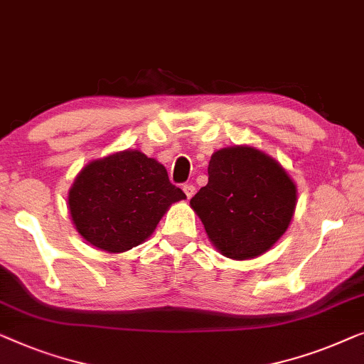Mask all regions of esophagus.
Wrapping results in <instances>:
<instances>
[{
  "mask_svg": "<svg viewBox=\"0 0 364 364\" xmlns=\"http://www.w3.org/2000/svg\"><path fill=\"white\" fill-rule=\"evenodd\" d=\"M183 191H184V194H186L188 199H191L194 196V193H196V188H194L193 184H184Z\"/></svg>",
  "mask_w": 364,
  "mask_h": 364,
  "instance_id": "34e87169",
  "label": "esophagus"
}]
</instances>
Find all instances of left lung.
<instances>
[{
	"label": "left lung",
	"instance_id": "8db88e82",
	"mask_svg": "<svg viewBox=\"0 0 364 364\" xmlns=\"http://www.w3.org/2000/svg\"><path fill=\"white\" fill-rule=\"evenodd\" d=\"M208 175L189 206L218 252L234 260L267 252L296 206V184L285 168L262 150L234 145L213 153Z\"/></svg>",
	"mask_w": 364,
	"mask_h": 364
}]
</instances>
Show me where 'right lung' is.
Here are the masks:
<instances>
[{
	"label": "right lung",
	"instance_id": "1",
	"mask_svg": "<svg viewBox=\"0 0 364 364\" xmlns=\"http://www.w3.org/2000/svg\"><path fill=\"white\" fill-rule=\"evenodd\" d=\"M186 199L166 168L140 150L115 151L82 168L69 189L74 228L87 242L110 254L150 237L173 203Z\"/></svg>",
	"mask_w": 364,
	"mask_h": 364
}]
</instances>
